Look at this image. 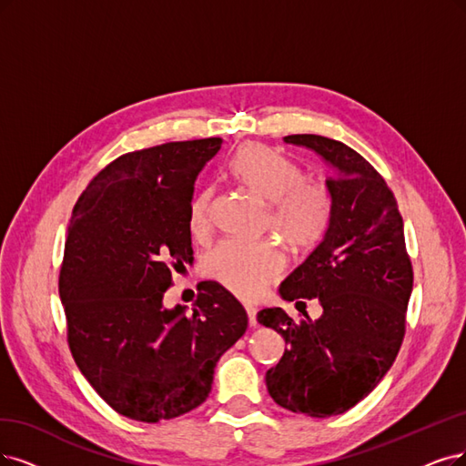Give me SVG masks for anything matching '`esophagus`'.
Wrapping results in <instances>:
<instances>
[{
	"label": "esophagus",
	"instance_id": "esophagus-1",
	"mask_svg": "<svg viewBox=\"0 0 466 466\" xmlns=\"http://www.w3.org/2000/svg\"><path fill=\"white\" fill-rule=\"evenodd\" d=\"M246 311H248L249 326H257V309L253 305H246Z\"/></svg>",
	"mask_w": 466,
	"mask_h": 466
}]
</instances>
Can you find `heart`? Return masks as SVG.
I'll use <instances>...</instances> for the list:
<instances>
[{"mask_svg": "<svg viewBox=\"0 0 466 466\" xmlns=\"http://www.w3.org/2000/svg\"><path fill=\"white\" fill-rule=\"evenodd\" d=\"M228 175L253 196L268 203L267 227L296 251L315 248L332 215V199L324 182L303 177L301 167L277 147L244 144L228 161ZM213 189H203L189 207V232L198 239L213 232ZM286 267L284 251L270 242L224 239L203 259V272L244 299L261 296Z\"/></svg>", "mask_w": 466, "mask_h": 466, "instance_id": "heart-1", "label": "heart"}]
</instances>
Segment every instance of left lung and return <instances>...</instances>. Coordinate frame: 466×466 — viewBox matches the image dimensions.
<instances>
[{
  "label": "left lung",
  "instance_id": "8db88e82",
  "mask_svg": "<svg viewBox=\"0 0 466 466\" xmlns=\"http://www.w3.org/2000/svg\"><path fill=\"white\" fill-rule=\"evenodd\" d=\"M284 140L330 165L332 215L322 242L280 284L288 301L317 298L322 317L294 320L280 307L257 313L288 346L265 380L280 407L324 419L367 398L393 365L405 336L412 265L398 201L363 155L317 134Z\"/></svg>",
  "mask_w": 466,
  "mask_h": 466
}]
</instances>
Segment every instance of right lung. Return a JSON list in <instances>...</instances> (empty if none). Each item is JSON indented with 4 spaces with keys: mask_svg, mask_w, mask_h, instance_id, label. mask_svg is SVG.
Masks as SVG:
<instances>
[{
    "mask_svg": "<svg viewBox=\"0 0 466 466\" xmlns=\"http://www.w3.org/2000/svg\"><path fill=\"white\" fill-rule=\"evenodd\" d=\"M220 144L205 137L120 155L73 209L59 270L68 350L99 398L132 420L201 405L217 360L248 329L242 303L215 280L198 286L192 313L163 307L172 270L194 259L189 207Z\"/></svg>",
    "mask_w": 466,
    "mask_h": 466,
    "instance_id": "1",
    "label": "right lung"
}]
</instances>
